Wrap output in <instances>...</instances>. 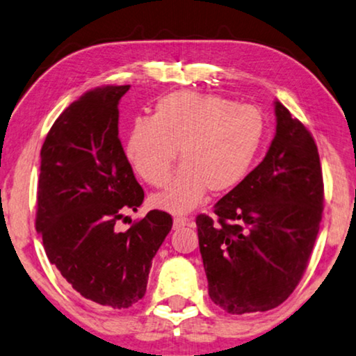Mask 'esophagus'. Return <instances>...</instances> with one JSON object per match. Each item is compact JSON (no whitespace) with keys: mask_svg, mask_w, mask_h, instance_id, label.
<instances>
[{"mask_svg":"<svg viewBox=\"0 0 356 356\" xmlns=\"http://www.w3.org/2000/svg\"><path fill=\"white\" fill-rule=\"evenodd\" d=\"M188 219L187 218H174V229H180L184 226H187Z\"/></svg>","mask_w":356,"mask_h":356,"instance_id":"1","label":"esophagus"}]
</instances>
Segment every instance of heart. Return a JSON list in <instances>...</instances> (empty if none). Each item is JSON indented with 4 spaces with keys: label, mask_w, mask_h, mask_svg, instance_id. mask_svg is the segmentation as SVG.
Returning <instances> with one entry per match:
<instances>
[{
    "label": "heart",
    "mask_w": 356,
    "mask_h": 356,
    "mask_svg": "<svg viewBox=\"0 0 356 356\" xmlns=\"http://www.w3.org/2000/svg\"><path fill=\"white\" fill-rule=\"evenodd\" d=\"M264 137L258 108L237 104L221 95L180 90L161 97L152 118L130 124L126 154L135 172L153 187H163L174 161L184 164L154 207L171 213L197 208L209 188L224 193L242 182Z\"/></svg>",
    "instance_id": "obj_1"
}]
</instances>
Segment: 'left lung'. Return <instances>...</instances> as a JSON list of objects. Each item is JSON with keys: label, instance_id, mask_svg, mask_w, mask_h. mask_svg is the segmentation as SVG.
<instances>
[{"label": "left lung", "instance_id": "8db88e82", "mask_svg": "<svg viewBox=\"0 0 356 356\" xmlns=\"http://www.w3.org/2000/svg\"><path fill=\"white\" fill-rule=\"evenodd\" d=\"M266 156L198 214V243L209 297L230 314L268 312L297 287L313 252L324 208L318 147L282 103Z\"/></svg>", "mask_w": 356, "mask_h": 356}]
</instances>
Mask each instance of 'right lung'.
Masks as SVG:
<instances>
[{
	"instance_id": "right-lung-1",
	"label": "right lung",
	"mask_w": 356,
	"mask_h": 356,
	"mask_svg": "<svg viewBox=\"0 0 356 356\" xmlns=\"http://www.w3.org/2000/svg\"><path fill=\"white\" fill-rule=\"evenodd\" d=\"M130 85L83 93L64 109L40 152L37 230L49 263L90 302L129 308L147 292L171 214L153 209L126 232L114 227L137 211L143 188L119 140V99Z\"/></svg>"
}]
</instances>
